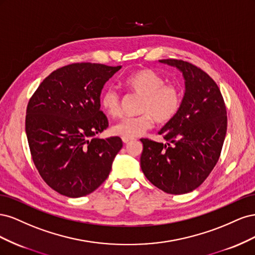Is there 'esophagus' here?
Wrapping results in <instances>:
<instances>
[{"label": "esophagus", "instance_id": "obj_1", "mask_svg": "<svg viewBox=\"0 0 255 255\" xmlns=\"http://www.w3.org/2000/svg\"><path fill=\"white\" fill-rule=\"evenodd\" d=\"M132 140H133L132 138H126V137H123V138H122V141L125 142V143H128L129 141H132Z\"/></svg>", "mask_w": 255, "mask_h": 255}]
</instances>
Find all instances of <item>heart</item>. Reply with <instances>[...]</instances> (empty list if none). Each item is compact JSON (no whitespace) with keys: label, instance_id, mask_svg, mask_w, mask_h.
<instances>
[{"label":"heart","instance_id":"obj_1","mask_svg":"<svg viewBox=\"0 0 255 255\" xmlns=\"http://www.w3.org/2000/svg\"><path fill=\"white\" fill-rule=\"evenodd\" d=\"M126 86L134 94L141 96L138 107L141 113L134 117H123L112 127L113 134L122 138H135L152 127L153 119L158 123L170 121L181 106V92L173 85H166V80L151 69L140 70L126 80ZM104 112L116 117L120 114V95L113 87L106 88L101 96Z\"/></svg>","mask_w":255,"mask_h":255}]
</instances>
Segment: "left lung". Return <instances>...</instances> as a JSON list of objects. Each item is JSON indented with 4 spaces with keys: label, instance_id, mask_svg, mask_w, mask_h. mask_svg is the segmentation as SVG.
I'll return each mask as SVG.
<instances>
[{
    "label": "left lung",
    "instance_id": "1",
    "mask_svg": "<svg viewBox=\"0 0 255 255\" xmlns=\"http://www.w3.org/2000/svg\"><path fill=\"white\" fill-rule=\"evenodd\" d=\"M158 61L182 73L185 91L179 112L158 132L166 143L140 139V167L167 194H187L217 164L227 134V110L217 84L201 69L179 59Z\"/></svg>",
    "mask_w": 255,
    "mask_h": 255
}]
</instances>
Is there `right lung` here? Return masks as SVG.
Here are the masks:
<instances>
[{
	"mask_svg": "<svg viewBox=\"0 0 255 255\" xmlns=\"http://www.w3.org/2000/svg\"><path fill=\"white\" fill-rule=\"evenodd\" d=\"M120 69L65 66L45 78L29 100L25 132L30 154L44 182L60 195H89L111 172L123 143L120 137H99L109 127L100 98Z\"/></svg>",
	"mask_w": 255,
	"mask_h": 255,
	"instance_id": "add662e5",
	"label": "right lung"
}]
</instances>
